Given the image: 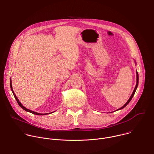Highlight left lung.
<instances>
[{"label":"left lung","instance_id":"1","mask_svg":"<svg viewBox=\"0 0 154 154\" xmlns=\"http://www.w3.org/2000/svg\"><path fill=\"white\" fill-rule=\"evenodd\" d=\"M136 74H137V84H136V85H135V88H134V91H133V93H132V94L131 95V97L129 98V100L127 101V103L122 106V107H121L120 109H117L116 110H121V109H123L124 107H125L129 103V102L131 101V100L132 99V98H133V97H134V94H135V91H136V90H137V87H138V79H139V78H138V72H137V71L136 72Z\"/></svg>","mask_w":154,"mask_h":154}]
</instances>
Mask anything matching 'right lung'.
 I'll use <instances>...</instances> for the list:
<instances>
[{
  "mask_svg": "<svg viewBox=\"0 0 154 154\" xmlns=\"http://www.w3.org/2000/svg\"><path fill=\"white\" fill-rule=\"evenodd\" d=\"M10 87H11V91H12L13 94V95H14V97L15 99L16 100V101H17V102L18 104H19V105L20 106V107L22 109H23L24 110L27 111V112H30V113H33V114H35V115H47V114H50V113H37V112H34V111H32V110H29V109H26V107H24V106H23L20 103V101H19L18 98H17L16 95H15L14 92V91H13V87H12V85H11V79H10Z\"/></svg>",
  "mask_w": 154,
  "mask_h": 154,
  "instance_id": "1",
  "label": "right lung"
}]
</instances>
